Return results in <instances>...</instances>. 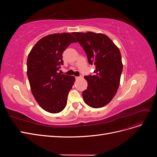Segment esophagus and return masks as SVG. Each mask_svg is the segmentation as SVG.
Listing matches in <instances>:
<instances>
[{
    "instance_id": "34e87169",
    "label": "esophagus",
    "mask_w": 157,
    "mask_h": 157,
    "mask_svg": "<svg viewBox=\"0 0 157 157\" xmlns=\"http://www.w3.org/2000/svg\"><path fill=\"white\" fill-rule=\"evenodd\" d=\"M75 78H76V79H77H77H79V78H81V77H76Z\"/></svg>"
}]
</instances>
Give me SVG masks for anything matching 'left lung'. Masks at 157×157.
<instances>
[{"label":"left lung","instance_id":"obj_1","mask_svg":"<svg viewBox=\"0 0 157 157\" xmlns=\"http://www.w3.org/2000/svg\"><path fill=\"white\" fill-rule=\"evenodd\" d=\"M85 51L90 64H94V75L85 76L87 89L82 92L84 102L100 108L110 102L120 85L123 65L121 52L109 38L101 33L73 32Z\"/></svg>","mask_w":157,"mask_h":157}]
</instances>
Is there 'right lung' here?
Returning a JSON list of instances; mask_svg holds the SVG:
<instances>
[{
	"label": "right lung",
	"mask_w": 157,
	"mask_h": 157,
	"mask_svg": "<svg viewBox=\"0 0 157 157\" xmlns=\"http://www.w3.org/2000/svg\"><path fill=\"white\" fill-rule=\"evenodd\" d=\"M73 42L77 40L70 33L49 35L38 41L28 55L27 74L32 94L50 113L63 110L75 81L73 76L58 73L63 64V52Z\"/></svg>",
	"instance_id": "add662e5"
}]
</instances>
